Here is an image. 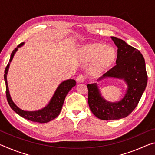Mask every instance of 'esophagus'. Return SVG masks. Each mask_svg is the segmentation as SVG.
<instances>
[{"mask_svg":"<svg viewBox=\"0 0 155 155\" xmlns=\"http://www.w3.org/2000/svg\"><path fill=\"white\" fill-rule=\"evenodd\" d=\"M85 77H84V76L82 75V74H79L77 77V83H83L84 81H85Z\"/></svg>","mask_w":155,"mask_h":155,"instance_id":"esophagus-1","label":"esophagus"}]
</instances>
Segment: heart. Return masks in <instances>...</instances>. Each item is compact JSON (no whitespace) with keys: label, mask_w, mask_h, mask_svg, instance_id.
Returning <instances> with one entry per match:
<instances>
[{"label":"heart","mask_w":155,"mask_h":155,"mask_svg":"<svg viewBox=\"0 0 155 155\" xmlns=\"http://www.w3.org/2000/svg\"><path fill=\"white\" fill-rule=\"evenodd\" d=\"M83 58L87 62L94 60L93 68L96 71H103L108 68L115 59V52L111 47L91 44L83 49Z\"/></svg>","instance_id":"b5f03b06"}]
</instances>
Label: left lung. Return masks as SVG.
<instances>
[{"mask_svg": "<svg viewBox=\"0 0 155 155\" xmlns=\"http://www.w3.org/2000/svg\"><path fill=\"white\" fill-rule=\"evenodd\" d=\"M111 38L117 47L116 64L97 81L117 78L124 81L127 88L121 99L110 102L102 96L97 83L88 84V104L91 111L103 120H119L128 116L137 107L148 81L145 60L140 51L121 39Z\"/></svg>", "mask_w": 155, "mask_h": 155, "instance_id": "8db88e82", "label": "left lung"}]
</instances>
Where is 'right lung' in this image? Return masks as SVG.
Here are the masks:
<instances>
[{
    "label": "right lung",
    "mask_w": 155,
    "mask_h": 155,
    "mask_svg": "<svg viewBox=\"0 0 155 155\" xmlns=\"http://www.w3.org/2000/svg\"><path fill=\"white\" fill-rule=\"evenodd\" d=\"M24 44L25 42L21 43L12 51L11 57H10L9 62L7 64L6 68H5L4 79L5 85H6V96L7 101H8L9 106L13 109V111H14L20 116L32 122L40 123L48 122L56 118L59 115L60 112L61 111L62 106L64 103L65 96H67L68 93L69 92L70 90L76 85V81L74 79H68L60 83L58 87H57V90L54 91L53 96L50 100L49 103L42 109H39L38 111H25V110L20 109L14 103V101H12L11 98V96H10L7 77V73L9 71L10 63L12 62L13 58H14V54L18 51V48L24 45Z\"/></svg>",
    "instance_id": "1"
}]
</instances>
